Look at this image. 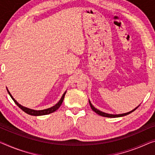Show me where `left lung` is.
Wrapping results in <instances>:
<instances>
[{
  "mask_svg": "<svg viewBox=\"0 0 155 155\" xmlns=\"http://www.w3.org/2000/svg\"><path fill=\"white\" fill-rule=\"evenodd\" d=\"M89 104L90 106H91V108L92 109V110L95 111L96 114H98V115L100 116H104V117H108V118H117V117H121V116H126V115H128V114L132 113L134 111V110H136L138 107H139V106L137 107H136L135 109H133V110L129 111V112L127 113H125V114H107V113H104V112H102V111L98 110V109H97L96 108H95L94 106L92 105V104L91 103V102H90L89 101Z\"/></svg>",
  "mask_w": 155,
  "mask_h": 155,
  "instance_id": "1",
  "label": "left lung"
}]
</instances>
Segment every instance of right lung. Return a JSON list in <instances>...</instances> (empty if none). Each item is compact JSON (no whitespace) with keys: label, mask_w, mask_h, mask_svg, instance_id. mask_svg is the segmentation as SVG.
Returning a JSON list of instances; mask_svg holds the SVG:
<instances>
[{"label":"right lung","mask_w":155,"mask_h":155,"mask_svg":"<svg viewBox=\"0 0 155 155\" xmlns=\"http://www.w3.org/2000/svg\"><path fill=\"white\" fill-rule=\"evenodd\" d=\"M7 91H8V94H9V96H10V97H12V99L13 100L14 102H15V104L17 105L18 107H19L20 109H22V110L23 111H25V112L26 114H29V115H32V116H43V115H46V114H51L54 112V111H55L57 109H58L59 107L61 106V104H62L63 102V101H64V96H65V94L66 91H65L64 93V94L62 95V96H61V99L59 100V101L55 105H54L53 107H52L51 108H48V109H43V110H34V109H29V108H27V107H23L22 105H21L20 104H18L17 102H16V101L15 99L14 98V97H12V96L10 93H9V91H8V89H7Z\"/></svg>","instance_id":"obj_1"}]
</instances>
